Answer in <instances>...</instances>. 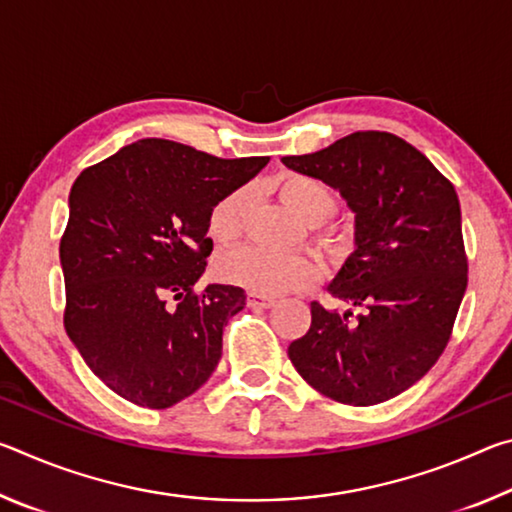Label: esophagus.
<instances>
[{"instance_id":"obj_1","label":"esophagus","mask_w":512,"mask_h":512,"mask_svg":"<svg viewBox=\"0 0 512 512\" xmlns=\"http://www.w3.org/2000/svg\"><path fill=\"white\" fill-rule=\"evenodd\" d=\"M248 307L253 309H271L275 305V298H268V296H259V293H248Z\"/></svg>"}]
</instances>
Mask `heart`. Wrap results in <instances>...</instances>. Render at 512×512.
Segmentation results:
<instances>
[{
	"label": "heart",
	"mask_w": 512,
	"mask_h": 512,
	"mask_svg": "<svg viewBox=\"0 0 512 512\" xmlns=\"http://www.w3.org/2000/svg\"><path fill=\"white\" fill-rule=\"evenodd\" d=\"M277 192L284 203L293 207L302 219L316 225V235L325 244H339L334 228H327L323 221L336 210V194L323 180L305 173H284L277 180ZM248 212V189L239 187L225 194L212 205L207 214V235L219 246H230L244 232ZM216 271L225 282L244 287L259 296H280V293L298 291L318 282L320 266L316 259L300 253H271L264 248H239L223 255L216 262Z\"/></svg>",
	"instance_id": "obj_1"
}]
</instances>
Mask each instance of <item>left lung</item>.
<instances>
[{
	"label": "left lung",
	"instance_id": "left-lung-1",
	"mask_svg": "<svg viewBox=\"0 0 512 512\" xmlns=\"http://www.w3.org/2000/svg\"><path fill=\"white\" fill-rule=\"evenodd\" d=\"M282 162L339 189L354 212L357 246L329 291L359 314L311 302V325L289 345V359L329 400H391L443 354L465 296L456 189L427 155L384 131L352 133Z\"/></svg>",
	"mask_w": 512,
	"mask_h": 512
}]
</instances>
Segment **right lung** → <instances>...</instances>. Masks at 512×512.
I'll list each match as a JSON object with an SVG mask.
<instances>
[{
	"label": "right lung",
	"mask_w": 512,
	"mask_h": 512,
	"mask_svg": "<svg viewBox=\"0 0 512 512\" xmlns=\"http://www.w3.org/2000/svg\"><path fill=\"white\" fill-rule=\"evenodd\" d=\"M266 162L149 137L74 180L60 239L63 320L112 393L160 411L210 379L223 327L244 309L246 293L230 284L196 291L212 253L207 214Z\"/></svg>",
	"instance_id": "right-lung-1"
}]
</instances>
